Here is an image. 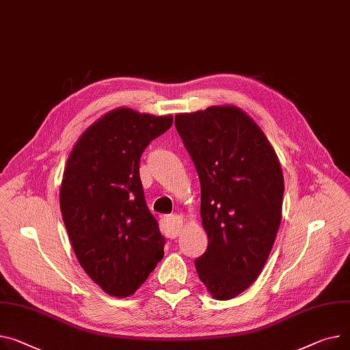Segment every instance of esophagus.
Here are the masks:
<instances>
[{
  "label": "esophagus",
  "instance_id": "1",
  "mask_svg": "<svg viewBox=\"0 0 350 350\" xmlns=\"http://www.w3.org/2000/svg\"><path fill=\"white\" fill-rule=\"evenodd\" d=\"M181 225H183V219L173 214V215H169L166 217L165 219L161 221V226H163V232H165L166 237L169 238H176L178 235V232L181 229Z\"/></svg>",
  "mask_w": 350,
  "mask_h": 350
}]
</instances>
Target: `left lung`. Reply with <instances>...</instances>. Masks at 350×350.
<instances>
[{
    "instance_id": "left-lung-1",
    "label": "left lung",
    "mask_w": 350,
    "mask_h": 350,
    "mask_svg": "<svg viewBox=\"0 0 350 350\" xmlns=\"http://www.w3.org/2000/svg\"><path fill=\"white\" fill-rule=\"evenodd\" d=\"M176 129L201 184L208 247L196 259L217 299L234 298L260 274L282 221L284 180L263 131L237 107L177 113Z\"/></svg>"
}]
</instances>
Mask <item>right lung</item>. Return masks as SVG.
<instances>
[{"label":"right lung","mask_w":350,"mask_h":350,"mask_svg":"<svg viewBox=\"0 0 350 350\" xmlns=\"http://www.w3.org/2000/svg\"><path fill=\"white\" fill-rule=\"evenodd\" d=\"M173 116L129 108L104 115L68 156L60 209L75 253L105 293L128 297L161 260L166 239L146 205L139 163Z\"/></svg>","instance_id":"obj_1"}]
</instances>
